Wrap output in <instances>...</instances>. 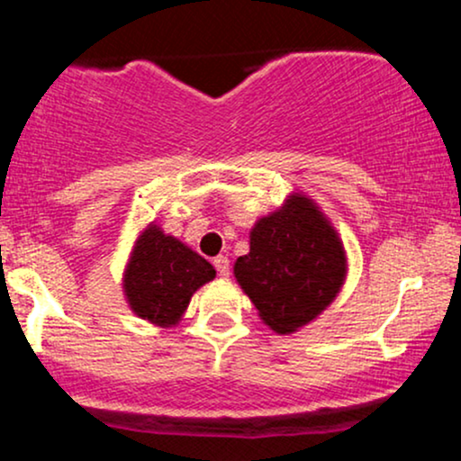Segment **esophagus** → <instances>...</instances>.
<instances>
[{"instance_id": "1", "label": "esophagus", "mask_w": 461, "mask_h": 461, "mask_svg": "<svg viewBox=\"0 0 461 461\" xmlns=\"http://www.w3.org/2000/svg\"><path fill=\"white\" fill-rule=\"evenodd\" d=\"M214 268H216V273L221 275V277H227V275H230V260H227L225 256H216L214 258Z\"/></svg>"}]
</instances>
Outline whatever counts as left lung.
Returning <instances> with one entry per match:
<instances>
[{
	"instance_id": "8db88e82",
	"label": "left lung",
	"mask_w": 461,
	"mask_h": 461,
	"mask_svg": "<svg viewBox=\"0 0 461 461\" xmlns=\"http://www.w3.org/2000/svg\"><path fill=\"white\" fill-rule=\"evenodd\" d=\"M234 275L262 321L293 333L314 321L342 288L347 258L330 221L312 199L293 194L251 230V249Z\"/></svg>"
}]
</instances>
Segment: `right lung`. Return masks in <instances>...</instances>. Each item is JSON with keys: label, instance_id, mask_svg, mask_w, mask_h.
<instances>
[{"label": "right lung", "instance_id": "add662e5", "mask_svg": "<svg viewBox=\"0 0 461 461\" xmlns=\"http://www.w3.org/2000/svg\"><path fill=\"white\" fill-rule=\"evenodd\" d=\"M214 267L177 238L149 225L131 251L123 288L140 319L176 325L199 285L214 279Z\"/></svg>", "mask_w": 461, "mask_h": 461}]
</instances>
